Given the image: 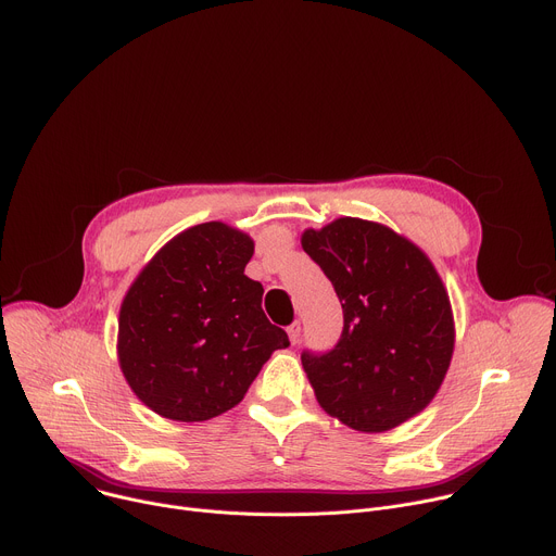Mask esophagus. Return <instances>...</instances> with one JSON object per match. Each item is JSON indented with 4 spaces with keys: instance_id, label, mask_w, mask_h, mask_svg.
I'll return each instance as SVG.
<instances>
[{
    "instance_id": "1",
    "label": "esophagus",
    "mask_w": 556,
    "mask_h": 556,
    "mask_svg": "<svg viewBox=\"0 0 556 556\" xmlns=\"http://www.w3.org/2000/svg\"><path fill=\"white\" fill-rule=\"evenodd\" d=\"M288 337H290L292 343H299V341H301V324H299V321H294V324L288 326Z\"/></svg>"
}]
</instances>
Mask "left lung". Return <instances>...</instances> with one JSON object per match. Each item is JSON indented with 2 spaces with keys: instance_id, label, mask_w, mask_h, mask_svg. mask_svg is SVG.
<instances>
[{
  "instance_id": "8db88e82",
  "label": "left lung",
  "mask_w": 556,
  "mask_h": 556,
  "mask_svg": "<svg viewBox=\"0 0 556 556\" xmlns=\"http://www.w3.org/2000/svg\"><path fill=\"white\" fill-rule=\"evenodd\" d=\"M301 245L332 281L343 308L339 341L301 352L321 408L362 432L421 413L454 348L447 292L424 252L390 228L341 217Z\"/></svg>"
}]
</instances>
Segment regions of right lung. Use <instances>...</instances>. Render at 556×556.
<instances>
[{"instance_id":"1","label":"right lung","mask_w":556,"mask_h":556,"mask_svg":"<svg viewBox=\"0 0 556 556\" xmlns=\"http://www.w3.org/2000/svg\"><path fill=\"white\" fill-rule=\"evenodd\" d=\"M252 239L222 222L168 241L119 311V364L132 392L173 421H206L243 399L288 334L243 275Z\"/></svg>"}]
</instances>
